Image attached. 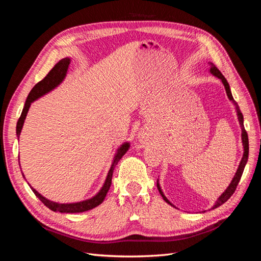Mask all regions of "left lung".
<instances>
[{
  "instance_id": "obj_1",
  "label": "left lung",
  "mask_w": 261,
  "mask_h": 261,
  "mask_svg": "<svg viewBox=\"0 0 261 261\" xmlns=\"http://www.w3.org/2000/svg\"><path fill=\"white\" fill-rule=\"evenodd\" d=\"M209 65H210V73H211L213 76H216L217 78H219V80H220L221 82H222V84H223V86H224V88H225V91H226V94H227V98L230 99V100L233 102V105L235 106L236 113H238L239 123H240V125H241V128H242V143H243V147H244V153H243L242 160H241L240 165H239V168H238V171H236L235 175H234V177H233L232 181L230 183V185L227 186V188H226L225 191L223 192V194L221 195V196L219 197V198H218V200L216 201L215 206L212 207V209H216V208L220 207L221 204H223V203H224V202H225L228 198H230V197L234 194L235 189H236V186H238V184L240 183V179H241L242 174H243V172H244L245 165H246L247 160H248L249 145H248V135H247V133H246V130H245V127H244V117H243V114H242L241 110H240V108H239V105L236 103L235 100H234V98H233V96H232V92H231V89H230V85H228L227 81L225 80V77H224L222 74H221L220 70L216 67V65L213 64V63L209 62ZM156 187H158V189H159V192H160L161 196L163 197V199H164L165 201H167L168 203H170L171 206H173V204L168 200L167 197L164 196L163 192L161 191V187H160V185H159V181H156Z\"/></svg>"
}]
</instances>
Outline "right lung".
I'll use <instances>...</instances> for the list:
<instances>
[{"label": "right lung", "instance_id": "add662e5", "mask_svg": "<svg viewBox=\"0 0 261 261\" xmlns=\"http://www.w3.org/2000/svg\"><path fill=\"white\" fill-rule=\"evenodd\" d=\"M69 63H70L69 58L62 59L59 63H57V64L54 65V67L50 70L48 75H46L41 82H39L34 87V88L31 89V91L29 92L28 97L26 99L25 106H23V109H22V112L20 114L19 120L17 122V126H16L17 138H19L20 132L22 129L23 122H25V118L27 116V113L29 111V108H30L31 103H33V102L36 101L37 99L44 96L45 93H48L51 90H53L54 88H57V87L63 81H64V78L66 77V74H67ZM128 148H129V143H124L120 148L116 150V153H115L114 159L112 161L111 168H110V170H109L108 176L106 178L103 186H102V188L100 189L99 193L97 195H94L92 198H90V199H86V200H83V201H80V202H73V203H59V202H54V201L46 199L45 197H43L41 194H39L34 187H31L30 185L29 186H30L31 189H33V192L35 193V195L38 197V198L44 203V206H46L54 212L78 213V212H84V211L91 210L93 208H96L97 206H99V204L102 203V201L105 200L106 196H107L109 189H110V186H111V183H112V175H113V171H114L115 165L117 164L118 161L122 159V156L126 153V151H127ZM19 167H20V164H19ZM21 173H22V171H21ZM22 176H23V178H25L23 173H22Z\"/></svg>", "mask_w": 261, "mask_h": 261}]
</instances>
